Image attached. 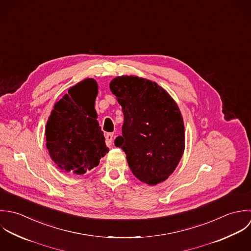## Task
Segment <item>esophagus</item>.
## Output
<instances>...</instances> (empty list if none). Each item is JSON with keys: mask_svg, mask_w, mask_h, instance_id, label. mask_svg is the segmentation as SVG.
Returning a JSON list of instances; mask_svg holds the SVG:
<instances>
[{"mask_svg": "<svg viewBox=\"0 0 251 251\" xmlns=\"http://www.w3.org/2000/svg\"><path fill=\"white\" fill-rule=\"evenodd\" d=\"M113 141V134L112 133H108L105 135V143L107 146H110L112 144Z\"/></svg>", "mask_w": 251, "mask_h": 251, "instance_id": "esophagus-1", "label": "esophagus"}]
</instances>
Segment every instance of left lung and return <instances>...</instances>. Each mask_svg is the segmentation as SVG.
<instances>
[{"mask_svg":"<svg viewBox=\"0 0 251 251\" xmlns=\"http://www.w3.org/2000/svg\"><path fill=\"white\" fill-rule=\"evenodd\" d=\"M109 89L122 106V137L114 144L125 152L134 176L149 185L166 180L185 148L184 123L176 100L156 82L116 76Z\"/></svg>","mask_w":251,"mask_h":251,"instance_id":"left-lung-1","label":"left lung"}]
</instances>
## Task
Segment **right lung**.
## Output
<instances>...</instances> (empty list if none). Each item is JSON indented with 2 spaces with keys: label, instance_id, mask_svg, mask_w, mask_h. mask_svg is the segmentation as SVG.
<instances>
[{
  "label": "right lung",
  "instance_id": "right-lung-1",
  "mask_svg": "<svg viewBox=\"0 0 251 251\" xmlns=\"http://www.w3.org/2000/svg\"><path fill=\"white\" fill-rule=\"evenodd\" d=\"M97 95L96 80L86 78L69 89L49 117L47 148L52 161L66 173L83 175L108 152L97 121Z\"/></svg>",
  "mask_w": 251,
  "mask_h": 251
}]
</instances>
